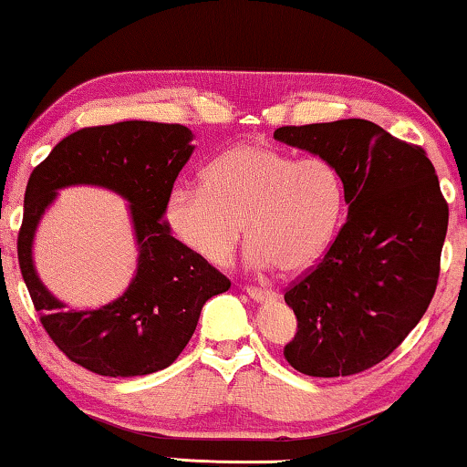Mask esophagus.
I'll use <instances>...</instances> for the list:
<instances>
[{"label": "esophagus", "mask_w": 467, "mask_h": 467, "mask_svg": "<svg viewBox=\"0 0 467 467\" xmlns=\"http://www.w3.org/2000/svg\"><path fill=\"white\" fill-rule=\"evenodd\" d=\"M246 295L250 296V299L254 301H265V299H274L275 293L272 288H261V286H246Z\"/></svg>", "instance_id": "esophagus-1"}]
</instances>
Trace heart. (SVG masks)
Masks as SVG:
<instances>
[{
	"mask_svg": "<svg viewBox=\"0 0 467 467\" xmlns=\"http://www.w3.org/2000/svg\"><path fill=\"white\" fill-rule=\"evenodd\" d=\"M341 208V179L327 160L235 145L204 168L202 187L171 189L166 221L174 238L211 265L232 259L246 225L253 265L301 272L328 248Z\"/></svg>",
	"mask_w": 467,
	"mask_h": 467,
	"instance_id": "b5f03b06",
	"label": "heart"
}]
</instances>
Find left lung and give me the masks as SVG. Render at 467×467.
<instances>
[{
	"instance_id": "left-lung-1",
	"label": "left lung",
	"mask_w": 467,
	"mask_h": 467,
	"mask_svg": "<svg viewBox=\"0 0 467 467\" xmlns=\"http://www.w3.org/2000/svg\"><path fill=\"white\" fill-rule=\"evenodd\" d=\"M282 143L335 168L348 221L316 265L284 290L296 333L284 358L309 377L373 368L421 320L441 275L449 204L423 147L368 119L282 126Z\"/></svg>"
}]
</instances>
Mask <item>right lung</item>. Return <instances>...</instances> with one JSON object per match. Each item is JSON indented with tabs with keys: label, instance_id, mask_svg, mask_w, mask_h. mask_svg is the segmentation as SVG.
Returning a JSON list of instances; mask_svg holds the SVG:
<instances>
[{
	"label": "right lung",
	"instance_id": "add662e5",
	"mask_svg": "<svg viewBox=\"0 0 467 467\" xmlns=\"http://www.w3.org/2000/svg\"><path fill=\"white\" fill-rule=\"evenodd\" d=\"M192 137L181 124L140 119L82 128L31 172L16 242L20 274L50 339L92 373L137 377L171 367L192 339L202 306L232 286L217 267L172 238L164 223L168 193L193 151ZM79 182L124 194L140 242L131 286L92 313L65 310L38 282L30 259L32 234L53 192Z\"/></svg>",
	"mask_w": 467,
	"mask_h": 467
}]
</instances>
